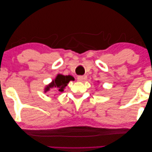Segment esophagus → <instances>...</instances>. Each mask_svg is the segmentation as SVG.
Listing matches in <instances>:
<instances>
[{
	"instance_id": "esophagus-1",
	"label": "esophagus",
	"mask_w": 152,
	"mask_h": 152,
	"mask_svg": "<svg viewBox=\"0 0 152 152\" xmlns=\"http://www.w3.org/2000/svg\"><path fill=\"white\" fill-rule=\"evenodd\" d=\"M83 79H84V77H83V76H78V77H77V80H78L79 81H83Z\"/></svg>"
}]
</instances>
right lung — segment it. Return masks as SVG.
I'll return each instance as SVG.
<instances>
[{"label": "right lung", "mask_w": 152, "mask_h": 152, "mask_svg": "<svg viewBox=\"0 0 152 152\" xmlns=\"http://www.w3.org/2000/svg\"><path fill=\"white\" fill-rule=\"evenodd\" d=\"M74 80V78L71 75H58L56 79L50 84L49 86L46 87L45 89V92L48 91L50 88H54L58 89L59 91H63L64 88L66 86L67 83L70 81Z\"/></svg>", "instance_id": "add662e5"}]
</instances>
